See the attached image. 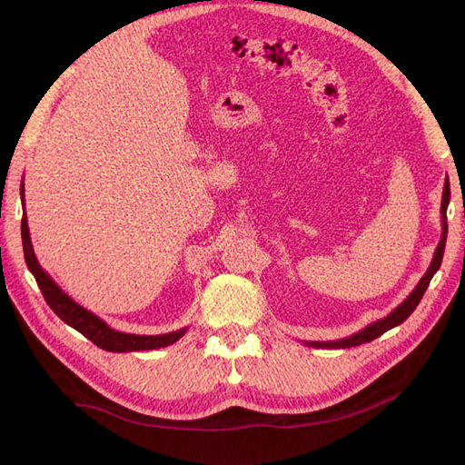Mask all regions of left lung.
Instances as JSON below:
<instances>
[{
    "label": "left lung",
    "mask_w": 465,
    "mask_h": 465,
    "mask_svg": "<svg viewBox=\"0 0 465 465\" xmlns=\"http://www.w3.org/2000/svg\"><path fill=\"white\" fill-rule=\"evenodd\" d=\"M448 203H450V182L446 178L444 192H442V205H440V224H442L440 242H439V246H436V250H434V256H432V262L429 265L427 273L420 277V281L417 283V287L411 291L410 297H407L398 308H393V311L386 318L372 322L371 326H367V328L353 333V335L343 337V340H335V341H304V345L316 347V349H347V347H357V345H362V343H369V341L376 340V337H380L384 331L400 326L401 322H405L407 318H410V314L415 311L417 304L420 302V299H423V294H425V291H427V287L430 283L432 275L439 272V267L442 263L444 246H446V234H448V221H446Z\"/></svg>",
    "instance_id": "obj_1"
}]
</instances>
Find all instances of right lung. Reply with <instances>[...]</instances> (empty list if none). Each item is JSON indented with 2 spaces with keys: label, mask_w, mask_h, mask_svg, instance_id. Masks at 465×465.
Returning <instances> with one entry per match:
<instances>
[{
  "label": "right lung",
  "mask_w": 465,
  "mask_h": 465,
  "mask_svg": "<svg viewBox=\"0 0 465 465\" xmlns=\"http://www.w3.org/2000/svg\"><path fill=\"white\" fill-rule=\"evenodd\" d=\"M23 186H21V195H23ZM25 198V195H23ZM25 209V203H23ZM21 236H23V252H25V262L29 265L31 273L35 275L36 283L45 294V301L52 311L58 314L67 326H72L79 333H83L91 340L96 347H101L104 351H112V353H130V351H151V349H161L166 345L176 343L182 335L186 333V328H182L178 331L171 333H161V335H135V333H122L112 330L104 320L98 318L96 314L89 312L87 308H83L77 304L69 294H65L60 285L42 270L35 250L31 242V234H29V223H26V213H23L21 221Z\"/></svg>",
  "instance_id": "add662e5"
}]
</instances>
